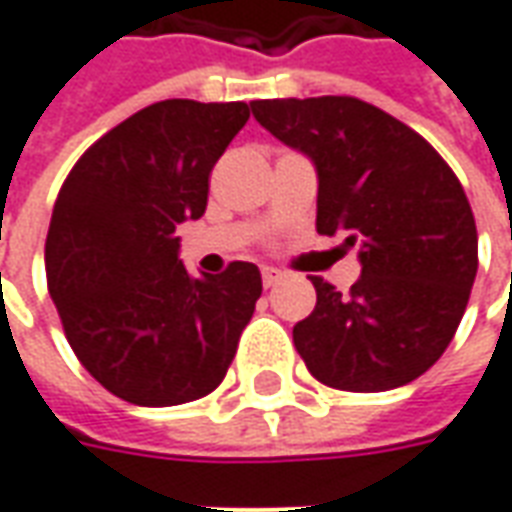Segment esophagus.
Instances as JSON below:
<instances>
[{
  "label": "esophagus",
  "instance_id": "34e87169",
  "mask_svg": "<svg viewBox=\"0 0 512 512\" xmlns=\"http://www.w3.org/2000/svg\"><path fill=\"white\" fill-rule=\"evenodd\" d=\"M284 278V273L278 270V267H262V281L264 287H276L278 281Z\"/></svg>",
  "mask_w": 512,
  "mask_h": 512
}]
</instances>
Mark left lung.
Returning <instances> with one entry per match:
<instances>
[{
    "label": "left lung",
    "mask_w": 512,
    "mask_h": 512,
    "mask_svg": "<svg viewBox=\"0 0 512 512\" xmlns=\"http://www.w3.org/2000/svg\"><path fill=\"white\" fill-rule=\"evenodd\" d=\"M317 169V234L359 245L362 276L317 303L292 340L317 382L382 393L449 348L477 278V222L457 175L415 130L357 97L250 102Z\"/></svg>",
    "instance_id": "1"
}]
</instances>
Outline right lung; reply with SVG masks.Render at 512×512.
Returning <instances> with one entry per match:
<instances>
[{"label":"right lung","mask_w":512,"mask_h":512,"mask_svg":"<svg viewBox=\"0 0 512 512\" xmlns=\"http://www.w3.org/2000/svg\"><path fill=\"white\" fill-rule=\"evenodd\" d=\"M248 116L245 102H155L91 144L63 181L44 250L49 295L83 368L122 401L209 396L253 317L259 267L189 276L175 236L203 217L211 169Z\"/></svg>","instance_id":"1"}]
</instances>
